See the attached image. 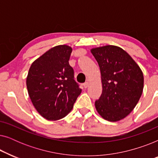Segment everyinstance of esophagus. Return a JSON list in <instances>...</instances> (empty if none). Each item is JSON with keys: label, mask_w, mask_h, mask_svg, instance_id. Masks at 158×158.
I'll list each match as a JSON object with an SVG mask.
<instances>
[{"label": "esophagus", "mask_w": 158, "mask_h": 158, "mask_svg": "<svg viewBox=\"0 0 158 158\" xmlns=\"http://www.w3.org/2000/svg\"><path fill=\"white\" fill-rule=\"evenodd\" d=\"M83 86L85 88H87L89 86V83L88 82H85V83H83Z\"/></svg>", "instance_id": "esophagus-1"}]
</instances>
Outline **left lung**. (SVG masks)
Returning <instances> with one entry per match:
<instances>
[{
    "instance_id": "1",
    "label": "left lung",
    "mask_w": 158,
    "mask_h": 158,
    "mask_svg": "<svg viewBox=\"0 0 158 158\" xmlns=\"http://www.w3.org/2000/svg\"><path fill=\"white\" fill-rule=\"evenodd\" d=\"M90 51L100 68L103 88L95 106L104 119L117 122L129 115L139 101L143 90V73L120 47L106 45Z\"/></svg>"
}]
</instances>
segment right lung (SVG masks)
Instances as JSON below:
<instances>
[{
  "instance_id": "1",
  "label": "right lung",
  "mask_w": 158,
  "mask_h": 158,
  "mask_svg": "<svg viewBox=\"0 0 158 158\" xmlns=\"http://www.w3.org/2000/svg\"><path fill=\"white\" fill-rule=\"evenodd\" d=\"M72 48L58 45L46 52L30 67L27 78L29 96L40 115L58 120L70 113L82 90L69 64Z\"/></svg>"
}]
</instances>
